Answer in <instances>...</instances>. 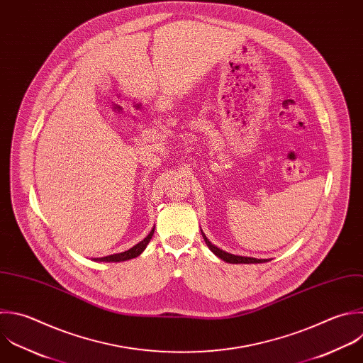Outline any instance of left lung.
<instances>
[{
    "mask_svg": "<svg viewBox=\"0 0 363 363\" xmlns=\"http://www.w3.org/2000/svg\"><path fill=\"white\" fill-rule=\"evenodd\" d=\"M201 235L207 244V247L213 251L214 255H217L218 258H221L223 261L225 262H230V264H261V262H268L269 259H258V258H252V257H241V255H234V254H230V252H225L223 251L221 248L216 247L207 237L206 234L203 233L201 230Z\"/></svg>",
    "mask_w": 363,
    "mask_h": 363,
    "instance_id": "obj_1",
    "label": "left lung"
}]
</instances>
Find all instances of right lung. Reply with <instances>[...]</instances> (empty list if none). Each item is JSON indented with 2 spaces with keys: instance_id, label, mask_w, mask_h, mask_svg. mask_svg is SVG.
I'll return each instance as SVG.
<instances>
[{
  "instance_id": "obj_1",
  "label": "right lung",
  "mask_w": 363,
  "mask_h": 363,
  "mask_svg": "<svg viewBox=\"0 0 363 363\" xmlns=\"http://www.w3.org/2000/svg\"><path fill=\"white\" fill-rule=\"evenodd\" d=\"M153 233H155V227L152 228V231L140 242H138L132 248H129V250H126L123 252H118V254H112V255H106V257H101V258H94V259L95 261H101V262H121V261L136 258L138 255H140L145 251V248L147 247V244L152 240Z\"/></svg>"
}]
</instances>
